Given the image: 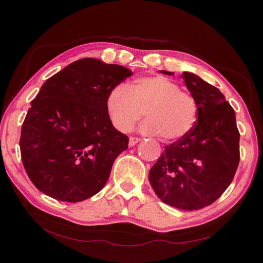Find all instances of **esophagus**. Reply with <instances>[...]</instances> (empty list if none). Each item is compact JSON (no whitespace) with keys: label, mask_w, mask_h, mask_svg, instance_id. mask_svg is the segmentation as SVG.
<instances>
[{"label":"esophagus","mask_w":263,"mask_h":263,"mask_svg":"<svg viewBox=\"0 0 263 263\" xmlns=\"http://www.w3.org/2000/svg\"><path fill=\"white\" fill-rule=\"evenodd\" d=\"M141 139L140 138H136V137H130V139H128V146L130 147H133L136 146V144L140 141Z\"/></svg>","instance_id":"1"}]
</instances>
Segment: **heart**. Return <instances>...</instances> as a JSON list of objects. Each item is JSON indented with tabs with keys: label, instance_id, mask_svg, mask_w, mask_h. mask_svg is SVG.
I'll list each match as a JSON object with an SVG mask.
<instances>
[{
	"label": "heart",
	"instance_id": "heart-1",
	"mask_svg": "<svg viewBox=\"0 0 263 263\" xmlns=\"http://www.w3.org/2000/svg\"><path fill=\"white\" fill-rule=\"evenodd\" d=\"M107 109L117 130L131 131L144 114L143 132L159 135L167 141L187 136L198 119L195 98L163 76L139 78L131 88L115 87L108 96Z\"/></svg>",
	"mask_w": 263,
	"mask_h": 263
}]
</instances>
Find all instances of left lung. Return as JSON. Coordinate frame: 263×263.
<instances>
[{"mask_svg": "<svg viewBox=\"0 0 263 263\" xmlns=\"http://www.w3.org/2000/svg\"><path fill=\"white\" fill-rule=\"evenodd\" d=\"M181 77L197 100L198 121L187 136L165 147L149 182L163 202L198 210L214 203L232 183L239 163V132L235 111L219 89L191 72Z\"/></svg>", "mask_w": 263, "mask_h": 263, "instance_id": "8db88e82", "label": "left lung"}]
</instances>
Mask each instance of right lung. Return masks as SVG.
<instances>
[{
  "label": "right lung",
  "instance_id": "1",
  "mask_svg": "<svg viewBox=\"0 0 263 263\" xmlns=\"http://www.w3.org/2000/svg\"><path fill=\"white\" fill-rule=\"evenodd\" d=\"M132 74L122 65L87 58L44 82L20 137L22 164L39 191L79 202L104 187L128 143L111 124L107 99Z\"/></svg>",
  "mask_w": 263,
  "mask_h": 263
}]
</instances>
